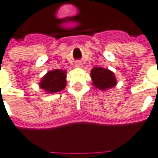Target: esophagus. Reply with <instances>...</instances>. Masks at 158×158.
I'll return each mask as SVG.
<instances>
[{"mask_svg":"<svg viewBox=\"0 0 158 158\" xmlns=\"http://www.w3.org/2000/svg\"><path fill=\"white\" fill-rule=\"evenodd\" d=\"M75 67H76V68H82V64H81V63H76Z\"/></svg>","mask_w":158,"mask_h":158,"instance_id":"1","label":"esophagus"}]
</instances>
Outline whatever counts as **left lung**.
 Instances as JSON below:
<instances>
[{
	"instance_id": "left-lung-1",
	"label": "left lung",
	"mask_w": 158,
	"mask_h": 158,
	"mask_svg": "<svg viewBox=\"0 0 158 158\" xmlns=\"http://www.w3.org/2000/svg\"><path fill=\"white\" fill-rule=\"evenodd\" d=\"M93 86L101 90H108L117 84V79L113 72L108 68H93L90 71Z\"/></svg>"
}]
</instances>
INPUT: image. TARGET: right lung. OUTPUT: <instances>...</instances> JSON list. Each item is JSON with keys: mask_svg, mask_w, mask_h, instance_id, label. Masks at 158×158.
<instances>
[{"mask_svg": "<svg viewBox=\"0 0 158 158\" xmlns=\"http://www.w3.org/2000/svg\"><path fill=\"white\" fill-rule=\"evenodd\" d=\"M67 71L54 69L48 71L39 82V87L46 94L56 93L62 90L67 85Z\"/></svg>", "mask_w": 158, "mask_h": 158, "instance_id": "1", "label": "right lung"}]
</instances>
